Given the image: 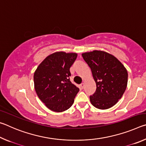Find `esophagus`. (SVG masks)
<instances>
[{
    "instance_id": "1",
    "label": "esophagus",
    "mask_w": 146,
    "mask_h": 146,
    "mask_svg": "<svg viewBox=\"0 0 146 146\" xmlns=\"http://www.w3.org/2000/svg\"><path fill=\"white\" fill-rule=\"evenodd\" d=\"M80 87H81V88L82 89H83L84 88V83H82L80 84Z\"/></svg>"
}]
</instances>
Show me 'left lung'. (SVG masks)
I'll list each match as a JSON object with an SVG mask.
<instances>
[{
    "instance_id": "1",
    "label": "left lung",
    "mask_w": 146,
    "mask_h": 146,
    "mask_svg": "<svg viewBox=\"0 0 146 146\" xmlns=\"http://www.w3.org/2000/svg\"><path fill=\"white\" fill-rule=\"evenodd\" d=\"M82 56L91 68L97 85L95 93L90 97L92 105L100 110L113 107L126 89V69L117 58L105 51L95 50Z\"/></svg>"
}]
</instances>
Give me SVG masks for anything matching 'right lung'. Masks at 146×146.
Returning a JSON list of instances; mask_svg holds the SVG:
<instances>
[{
    "instance_id": "right-lung-1",
    "label": "right lung",
    "mask_w": 146,
    "mask_h": 146,
    "mask_svg": "<svg viewBox=\"0 0 146 146\" xmlns=\"http://www.w3.org/2000/svg\"><path fill=\"white\" fill-rule=\"evenodd\" d=\"M76 57L75 53H54L42 62L34 73L36 93L51 111L62 112L73 105L79 89L70 80V69Z\"/></svg>"
}]
</instances>
